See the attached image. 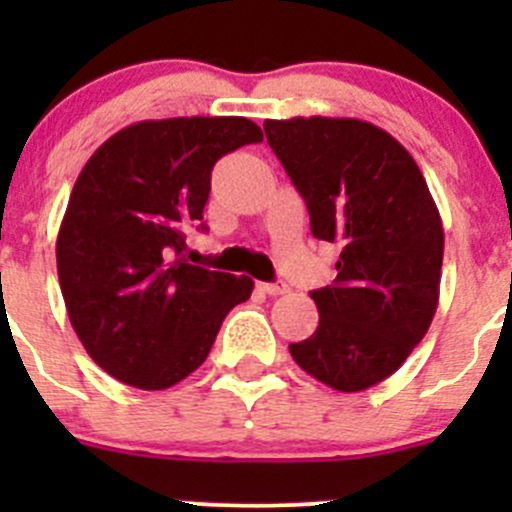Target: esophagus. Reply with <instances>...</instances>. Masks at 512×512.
<instances>
[{
    "instance_id": "obj_1",
    "label": "esophagus",
    "mask_w": 512,
    "mask_h": 512,
    "mask_svg": "<svg viewBox=\"0 0 512 512\" xmlns=\"http://www.w3.org/2000/svg\"><path fill=\"white\" fill-rule=\"evenodd\" d=\"M260 289L265 294H270V297H280V294L289 292V287L285 285V282H262Z\"/></svg>"
}]
</instances>
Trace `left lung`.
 Segmentation results:
<instances>
[{
  "label": "left lung",
  "instance_id": "8db88e82",
  "mask_svg": "<svg viewBox=\"0 0 512 512\" xmlns=\"http://www.w3.org/2000/svg\"><path fill=\"white\" fill-rule=\"evenodd\" d=\"M267 143L309 210L314 237L342 247L337 280L314 289L319 327L292 359L354 394L389 379L438 307L443 225L411 153L359 118L265 121Z\"/></svg>",
  "mask_w": 512,
  "mask_h": 512
}]
</instances>
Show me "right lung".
Returning a JSON list of instances; mask_svg holds the SVG:
<instances>
[{"instance_id":"1","label":"right lung","mask_w":512,"mask_h":512,"mask_svg":"<svg viewBox=\"0 0 512 512\" xmlns=\"http://www.w3.org/2000/svg\"><path fill=\"white\" fill-rule=\"evenodd\" d=\"M260 141L242 116L138 121L79 173L56 270L76 337L113 379L175 386L208 359L227 312L250 299V277L188 265L180 252L203 220L213 165Z\"/></svg>"}]
</instances>
